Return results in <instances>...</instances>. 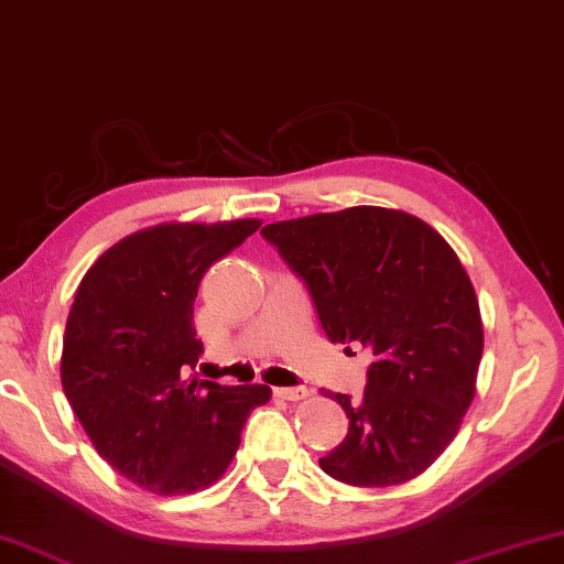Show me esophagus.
Instances as JSON below:
<instances>
[{
  "label": "esophagus",
  "mask_w": 564,
  "mask_h": 564,
  "mask_svg": "<svg viewBox=\"0 0 564 564\" xmlns=\"http://www.w3.org/2000/svg\"><path fill=\"white\" fill-rule=\"evenodd\" d=\"M274 394L280 399H288V402H300V399L310 397V389L307 387H280V389H274Z\"/></svg>",
  "instance_id": "34e87169"
}]
</instances>
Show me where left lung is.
I'll list each match as a JSON object with an SVG mask.
<instances>
[{"label":"left lung","instance_id":"obj_1","mask_svg":"<svg viewBox=\"0 0 564 564\" xmlns=\"http://www.w3.org/2000/svg\"><path fill=\"white\" fill-rule=\"evenodd\" d=\"M262 236L305 282L328 338L373 350L361 402L336 394L348 435L321 468L364 488L417 478L453 443L484 356L458 254L420 218L377 206L269 224Z\"/></svg>","mask_w":564,"mask_h":564}]
</instances>
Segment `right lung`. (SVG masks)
<instances>
[{"label":"right lung","instance_id":"right-lung-1","mask_svg":"<svg viewBox=\"0 0 564 564\" xmlns=\"http://www.w3.org/2000/svg\"><path fill=\"white\" fill-rule=\"evenodd\" d=\"M262 221L160 224L96 259L63 336L61 381L101 458L160 496L200 491L224 476L264 383L185 379L203 343L193 302L208 267Z\"/></svg>","mask_w":564,"mask_h":564}]
</instances>
